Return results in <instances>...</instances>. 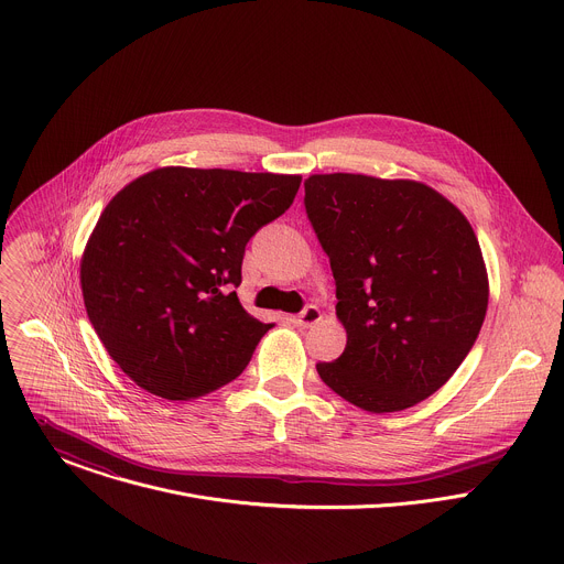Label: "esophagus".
Listing matches in <instances>:
<instances>
[{
    "label": "esophagus",
    "mask_w": 564,
    "mask_h": 564,
    "mask_svg": "<svg viewBox=\"0 0 564 564\" xmlns=\"http://www.w3.org/2000/svg\"><path fill=\"white\" fill-rule=\"evenodd\" d=\"M290 321H292L294 326L310 328V326H314V324H318V321H321V310H318L316 305H305L303 312H299V314L292 316Z\"/></svg>",
    "instance_id": "34e87169"
}]
</instances>
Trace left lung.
I'll return each instance as SVG.
<instances>
[{"mask_svg":"<svg viewBox=\"0 0 564 564\" xmlns=\"http://www.w3.org/2000/svg\"><path fill=\"white\" fill-rule=\"evenodd\" d=\"M305 214L330 259L346 350L318 377L368 413L440 390L473 348L489 279L466 216L415 181L316 174Z\"/></svg>","mask_w":564,"mask_h":564,"instance_id":"1","label":"left lung"}]
</instances>
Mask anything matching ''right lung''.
Masks as SVG:
<instances>
[{
    "instance_id": "add662e5",
    "label": "right lung",
    "mask_w": 564,
    "mask_h": 564,
    "mask_svg": "<svg viewBox=\"0 0 564 564\" xmlns=\"http://www.w3.org/2000/svg\"><path fill=\"white\" fill-rule=\"evenodd\" d=\"M301 176L153 170L105 207L79 265L94 330L140 388L172 401L236 379L272 324L236 296L246 246Z\"/></svg>"
}]
</instances>
